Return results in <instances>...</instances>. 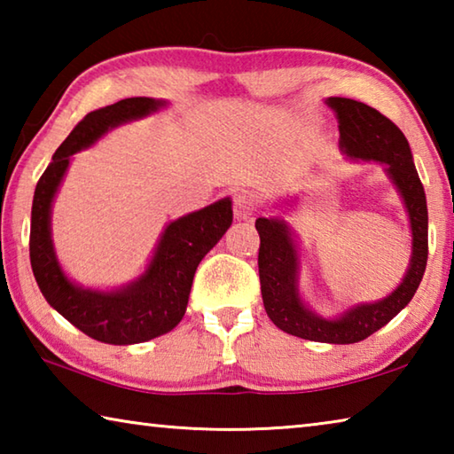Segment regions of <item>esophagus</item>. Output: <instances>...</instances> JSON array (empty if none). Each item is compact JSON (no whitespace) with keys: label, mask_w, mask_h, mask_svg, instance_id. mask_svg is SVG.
Returning <instances> with one entry per match:
<instances>
[{"label":"esophagus","mask_w":454,"mask_h":454,"mask_svg":"<svg viewBox=\"0 0 454 454\" xmlns=\"http://www.w3.org/2000/svg\"><path fill=\"white\" fill-rule=\"evenodd\" d=\"M254 212H256V204L252 194H246V192L234 194V216L238 220H252Z\"/></svg>","instance_id":"34e87169"}]
</instances>
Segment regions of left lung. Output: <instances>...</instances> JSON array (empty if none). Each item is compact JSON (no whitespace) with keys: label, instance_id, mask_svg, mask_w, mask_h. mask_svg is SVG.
Wrapping results in <instances>:
<instances>
[{"label":"left lung","instance_id":"obj_1","mask_svg":"<svg viewBox=\"0 0 454 454\" xmlns=\"http://www.w3.org/2000/svg\"><path fill=\"white\" fill-rule=\"evenodd\" d=\"M326 106L336 114L340 132L338 145L344 158L350 162L382 164L388 180L401 194L412 234L409 268L401 284L380 301L360 302L334 318H325L302 301V256L296 232L280 216L258 218L260 290L266 314L284 333L314 342L352 344L388 325L412 301L428 258V212L425 188L414 168L411 145L401 129L379 110L356 99L328 98ZM294 200H284V206L292 208Z\"/></svg>","mask_w":454,"mask_h":454}]
</instances>
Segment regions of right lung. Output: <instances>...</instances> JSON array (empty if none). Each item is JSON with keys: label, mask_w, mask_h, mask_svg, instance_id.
<instances>
[{"label": "right lung", "mask_w": 454, "mask_h": 454, "mask_svg": "<svg viewBox=\"0 0 454 454\" xmlns=\"http://www.w3.org/2000/svg\"><path fill=\"white\" fill-rule=\"evenodd\" d=\"M166 104L156 98H126L90 112L53 153L34 192L29 260L37 286L51 309L83 334L106 344L145 342L178 326L186 314L198 264L232 224L230 198L168 222L145 270L114 290L82 286L61 268L51 240V206L72 156L94 145L110 129L152 116Z\"/></svg>", "instance_id": "1"}]
</instances>
